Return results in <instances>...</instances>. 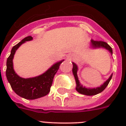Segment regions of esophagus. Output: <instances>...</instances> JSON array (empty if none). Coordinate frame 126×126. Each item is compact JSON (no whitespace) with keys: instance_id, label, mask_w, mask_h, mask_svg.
Returning a JSON list of instances; mask_svg holds the SVG:
<instances>
[{"instance_id":"esophagus-1","label":"esophagus","mask_w":126,"mask_h":126,"mask_svg":"<svg viewBox=\"0 0 126 126\" xmlns=\"http://www.w3.org/2000/svg\"><path fill=\"white\" fill-rule=\"evenodd\" d=\"M68 59H69V60H71V57H68Z\"/></svg>"}]
</instances>
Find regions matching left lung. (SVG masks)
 I'll return each mask as SVG.
<instances>
[{
    "label": "left lung",
    "mask_w": 126,
    "mask_h": 126,
    "mask_svg": "<svg viewBox=\"0 0 126 126\" xmlns=\"http://www.w3.org/2000/svg\"><path fill=\"white\" fill-rule=\"evenodd\" d=\"M91 44H92V47L93 48H105L107 50L109 51L112 54V49L111 47L107 43L104 42H102V41H94L93 40H91ZM73 73L74 74V76L75 78L76 83V90H77V92L78 93H81V94H85V95H88V96H92V95H95L98 93H101L105 89V88L109 84V82L112 79V74L110 76L109 79L107 80L102 86H100V87L96 88H87L86 87H83V85H81V83H79V81L78 79V76H77V71H78V66L74 62H73Z\"/></svg>",
    "instance_id": "left-lung-1"
}]
</instances>
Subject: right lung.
Wrapping results in <instances>:
<instances>
[{
  "label": "right lung",
  "mask_w": 126,
  "mask_h": 126,
  "mask_svg": "<svg viewBox=\"0 0 126 126\" xmlns=\"http://www.w3.org/2000/svg\"><path fill=\"white\" fill-rule=\"evenodd\" d=\"M32 40H33V37L28 36L13 47L6 63V77L11 88L17 95L28 100H34L43 97L49 93L54 76L59 69L61 64L64 61L63 60L55 63L45 73L38 76L27 79L19 77L13 69L14 55L16 50L23 43Z\"/></svg>",
  "instance_id": "add662e5"
}]
</instances>
